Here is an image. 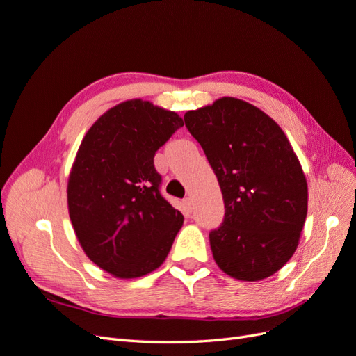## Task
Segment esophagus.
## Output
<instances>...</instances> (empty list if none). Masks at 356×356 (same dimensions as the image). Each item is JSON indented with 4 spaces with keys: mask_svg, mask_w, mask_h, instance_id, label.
<instances>
[{
    "mask_svg": "<svg viewBox=\"0 0 356 356\" xmlns=\"http://www.w3.org/2000/svg\"><path fill=\"white\" fill-rule=\"evenodd\" d=\"M184 207H186L187 212H190V213H191V211H193V200H191V197L184 199Z\"/></svg>",
    "mask_w": 356,
    "mask_h": 356,
    "instance_id": "obj_1",
    "label": "esophagus"
}]
</instances>
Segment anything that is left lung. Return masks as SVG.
Segmentation results:
<instances>
[{"label":"left lung","mask_w":356,"mask_h":356,"mask_svg":"<svg viewBox=\"0 0 356 356\" xmlns=\"http://www.w3.org/2000/svg\"><path fill=\"white\" fill-rule=\"evenodd\" d=\"M217 175L224 220L209 232L213 260L239 281H260L297 250L307 182L288 138L257 106L221 98L184 115Z\"/></svg>","instance_id":"8db88e82"}]
</instances>
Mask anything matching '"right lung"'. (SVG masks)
<instances>
[{"label":"right lung","instance_id":"right-lung-1","mask_svg":"<svg viewBox=\"0 0 356 356\" xmlns=\"http://www.w3.org/2000/svg\"><path fill=\"white\" fill-rule=\"evenodd\" d=\"M182 118L132 99L102 114L83 138L68 179V209L90 260L117 277L144 276L165 261L184 217L161 196L156 152Z\"/></svg>","mask_w":356,"mask_h":356}]
</instances>
